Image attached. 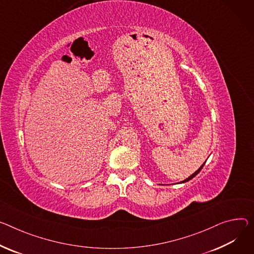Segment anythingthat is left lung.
I'll return each mask as SVG.
<instances>
[{
  "mask_svg": "<svg viewBox=\"0 0 254 254\" xmlns=\"http://www.w3.org/2000/svg\"><path fill=\"white\" fill-rule=\"evenodd\" d=\"M203 165H204V163H203V164H202V165H201V166H200V167H199V168H198V169H197V170H196V171H195V172H194V173H193V174H192V175H190V177H189V178H187V179H186V180H183V181H181V182H180V183H184V182H187V181H189V180H190V179H192V178H193V177H194V176H195V175H197V174H198V173H199V171H200V170H201V169H202V167H203Z\"/></svg>",
  "mask_w": 254,
  "mask_h": 254,
  "instance_id": "8db88e82",
  "label": "left lung"
}]
</instances>
